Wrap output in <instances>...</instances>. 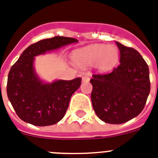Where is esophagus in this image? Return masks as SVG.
Listing matches in <instances>:
<instances>
[{"label": "esophagus", "instance_id": "34e87169", "mask_svg": "<svg viewBox=\"0 0 158 158\" xmlns=\"http://www.w3.org/2000/svg\"><path fill=\"white\" fill-rule=\"evenodd\" d=\"M82 80H83V82H88L90 80V78L88 75H83V77H82Z\"/></svg>", "mask_w": 158, "mask_h": 158}]
</instances>
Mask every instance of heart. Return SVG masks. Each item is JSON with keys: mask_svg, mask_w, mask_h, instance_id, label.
Segmentation results:
<instances>
[{"mask_svg": "<svg viewBox=\"0 0 158 158\" xmlns=\"http://www.w3.org/2000/svg\"><path fill=\"white\" fill-rule=\"evenodd\" d=\"M73 63L79 67L93 66L101 71L113 68L119 59V50L115 45L92 44L72 53Z\"/></svg>", "mask_w": 158, "mask_h": 158, "instance_id": "b5f03b06", "label": "heart"}]
</instances>
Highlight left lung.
<instances>
[{
    "instance_id": "1",
    "label": "left lung",
    "mask_w": 158,
    "mask_h": 158,
    "mask_svg": "<svg viewBox=\"0 0 158 158\" xmlns=\"http://www.w3.org/2000/svg\"><path fill=\"white\" fill-rule=\"evenodd\" d=\"M120 65L108 74L93 75L91 95L94 111L105 123L120 124L136 117L150 91L149 67L135 49L116 42Z\"/></svg>"
}]
</instances>
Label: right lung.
Listing matches in <instances>:
<instances>
[{
	"label": "right lung",
	"instance_id": "obj_1",
	"mask_svg": "<svg viewBox=\"0 0 158 158\" xmlns=\"http://www.w3.org/2000/svg\"><path fill=\"white\" fill-rule=\"evenodd\" d=\"M78 42L75 38L56 36L30 45L9 71L7 95L16 113L23 121L36 126L57 124L64 116L71 95L81 84V78L72 80L42 81L34 63L35 57Z\"/></svg>",
	"mask_w": 158,
	"mask_h": 158
}]
</instances>
